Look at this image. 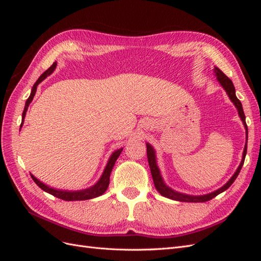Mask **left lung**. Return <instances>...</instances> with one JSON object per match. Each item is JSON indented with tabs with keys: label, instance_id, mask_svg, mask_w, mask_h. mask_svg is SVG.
Masks as SVG:
<instances>
[{
	"label": "left lung",
	"instance_id": "obj_1",
	"mask_svg": "<svg viewBox=\"0 0 261 261\" xmlns=\"http://www.w3.org/2000/svg\"><path fill=\"white\" fill-rule=\"evenodd\" d=\"M215 73L217 75L218 81L220 82V84L222 85V87L225 89V91L228 94V97H230L231 101L235 105V107L238 108L239 114H240L242 121L244 123L245 128H246V137H248V129H247L246 122H245V114H244V111H243V107H242L241 101L238 99V97L235 96V88H234V85H233L232 81L222 72V70L219 69L218 67L215 68ZM246 152H247V141H246V145H245V148H244L243 159H242V162L240 164L239 169L236 170V172L234 173V175L231 177V179L228 180L223 187H221L220 189H218V191L213 192L211 194H208V195H203V196H189V195H185V194H180V193L174 192V191H173V189H171L170 187H168L167 185L163 183V179H162V177L160 175V171H159V169H158V167H156L154 150H153V148L151 146H150L149 144H147L148 163H149V167H150V171H151V175H152L153 183H154V186L156 188V191L159 192L162 196L167 197V198H170V199H173V200H178V201H184V202H204V201H209L212 198H215V197L218 196L219 194L226 191V189L234 183V180L236 179V177L239 176L240 172H241V169H242L243 164H244V161H245V156H246Z\"/></svg>",
	"mask_w": 261,
	"mask_h": 261
}]
</instances>
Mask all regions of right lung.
<instances>
[{"mask_svg":"<svg viewBox=\"0 0 261 261\" xmlns=\"http://www.w3.org/2000/svg\"><path fill=\"white\" fill-rule=\"evenodd\" d=\"M55 67H57V63H53L52 66H50L48 69H46L45 72H44L40 77L38 78V81L35 83V85H34V87H33V90H31L30 96H29V98H28L27 101H26L25 109H23V112H22V122H23V118H25V115H26V112H27L28 106H29L30 102L33 101V99H34V96H35L36 90H37V86H38L39 84H40L43 80H45V78L48 77V76L53 72ZM22 122H21V124H22ZM20 127H21V125H20ZM122 150H123V148L118 149V150H116V151L113 152V154L111 155V158H110V160H109V162H108V164H107V167H106V169H105L103 174H102V176H101V178L99 179L98 183H97L96 185H94V186L88 188V189H84V191H80V192L59 191V189H54V188H51V187H49V186L44 185L43 183H41L40 180L37 179L33 174H30V175H31V178L34 179L35 183H36L39 187H40L41 189H43L44 192L53 195L54 197H58V198H60V199L67 200V201L91 199V198H94V197H98V196L102 195V194H103V193L107 191V188H108L109 183H110V174H111L112 169H113V167H114V164H115V162H116V160H117L118 155L121 154Z\"/></svg>","mask_w":261,"mask_h":261,"instance_id":"right-lung-1","label":"right lung"}]
</instances>
